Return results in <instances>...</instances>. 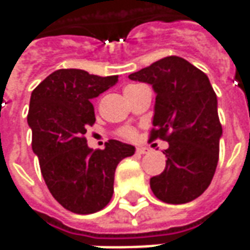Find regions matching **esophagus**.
Here are the masks:
<instances>
[{"instance_id":"esophagus-1","label":"esophagus","mask_w":250,"mask_h":250,"mask_svg":"<svg viewBox=\"0 0 250 250\" xmlns=\"http://www.w3.org/2000/svg\"><path fill=\"white\" fill-rule=\"evenodd\" d=\"M148 151H150V150H148L147 147H138V148H136V152H138V154H147Z\"/></svg>"}]
</instances>
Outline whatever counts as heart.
Here are the masks:
<instances>
[{"label":"heart","instance_id":"heart-1","mask_svg":"<svg viewBox=\"0 0 250 250\" xmlns=\"http://www.w3.org/2000/svg\"><path fill=\"white\" fill-rule=\"evenodd\" d=\"M134 87H138V85H128V87L125 88V91L127 89H131V88ZM120 136H123V138H125V139H135L136 138V131L132 128V127H125V128H122L120 130Z\"/></svg>","mask_w":250,"mask_h":250}]
</instances>
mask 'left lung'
Returning a JSON list of instances; mask_svg holds the SVG:
<instances>
[{"label":"left lung","mask_w":250,"mask_h":250,"mask_svg":"<svg viewBox=\"0 0 250 250\" xmlns=\"http://www.w3.org/2000/svg\"><path fill=\"white\" fill-rule=\"evenodd\" d=\"M151 84L157 93L150 139L168 142L166 167L150 179L154 195L166 204H188L214 177L222 125L209 77L188 60L168 56L128 76Z\"/></svg>","instance_id":"obj_1"}]
</instances>
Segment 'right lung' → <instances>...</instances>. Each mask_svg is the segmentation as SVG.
Here are the masks:
<instances>
[{"label": "right lung", "mask_w": 250, "mask_h": 250, "mask_svg": "<svg viewBox=\"0 0 250 250\" xmlns=\"http://www.w3.org/2000/svg\"><path fill=\"white\" fill-rule=\"evenodd\" d=\"M118 83V76H96L83 69H59L32 92L28 125L32 150L46 186L62 208L91 214L107 206L114 193L118 163L135 147L111 139L92 150L84 134L95 123L93 98Z\"/></svg>", "instance_id": "1"}]
</instances>
